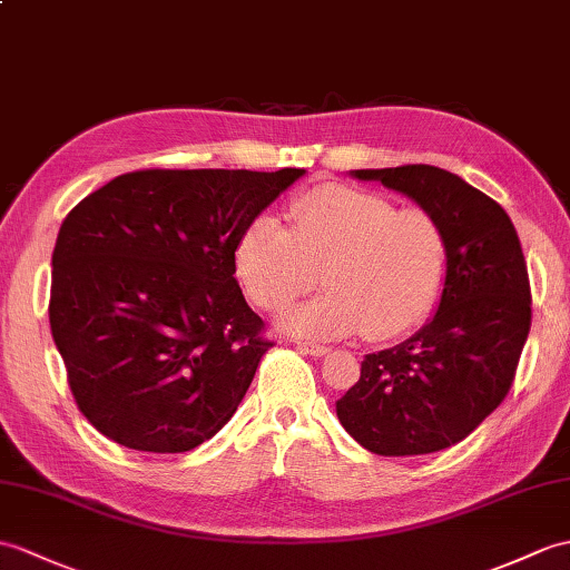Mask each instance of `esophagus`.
<instances>
[{"instance_id":"1","label":"esophagus","mask_w":570,"mask_h":570,"mask_svg":"<svg viewBox=\"0 0 570 570\" xmlns=\"http://www.w3.org/2000/svg\"><path fill=\"white\" fill-rule=\"evenodd\" d=\"M298 350L306 352L311 356H325L330 352V347L325 345H315V342H298Z\"/></svg>"}]
</instances>
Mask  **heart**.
Here are the masks:
<instances>
[{"mask_svg":"<svg viewBox=\"0 0 570 570\" xmlns=\"http://www.w3.org/2000/svg\"><path fill=\"white\" fill-rule=\"evenodd\" d=\"M235 269L264 311L288 306L323 274L325 294L279 317L291 335L337 340L364 330L368 340H389L430 313L444 237L425 210H395L379 194L325 184L291 206V230L269 214L249 223Z\"/></svg>","mask_w":570,"mask_h":570,"instance_id":"heart-1","label":"heart"}]
</instances>
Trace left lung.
Wrapping results in <instances>:
<instances>
[{
	"instance_id": "obj_1",
	"label": "left lung",
	"mask_w": 570,
	"mask_h": 570,
	"mask_svg": "<svg viewBox=\"0 0 570 570\" xmlns=\"http://www.w3.org/2000/svg\"><path fill=\"white\" fill-rule=\"evenodd\" d=\"M430 214L444 237V284L430 321L366 354L335 403L356 442L381 456L432 454L469 436L502 403L532 323L529 276L510 216L469 181L430 165L352 169Z\"/></svg>"
}]
</instances>
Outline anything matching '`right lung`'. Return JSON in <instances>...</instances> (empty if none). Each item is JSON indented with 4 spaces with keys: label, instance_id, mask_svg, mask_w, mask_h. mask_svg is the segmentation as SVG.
Masks as SVG:
<instances>
[{
    "label": "right lung",
    "instance_id": "add662e5",
    "mask_svg": "<svg viewBox=\"0 0 570 570\" xmlns=\"http://www.w3.org/2000/svg\"><path fill=\"white\" fill-rule=\"evenodd\" d=\"M306 169H142L62 220L50 330L77 407L116 444L181 454L245 399L262 317L235 279L245 228Z\"/></svg>",
    "mask_w": 570,
    "mask_h": 570
}]
</instances>
